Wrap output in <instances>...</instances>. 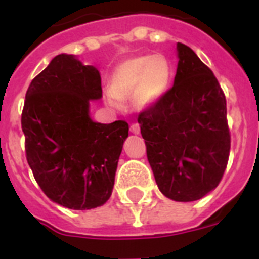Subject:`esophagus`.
I'll use <instances>...</instances> for the list:
<instances>
[{"mask_svg": "<svg viewBox=\"0 0 259 259\" xmlns=\"http://www.w3.org/2000/svg\"><path fill=\"white\" fill-rule=\"evenodd\" d=\"M130 131L135 135H139L140 134V125L137 124V123H134V124H131V127H130Z\"/></svg>", "mask_w": 259, "mask_h": 259, "instance_id": "obj_1", "label": "esophagus"}]
</instances>
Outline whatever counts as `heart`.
I'll list each match as a JSON object with an SVG mask.
<instances>
[{
	"mask_svg": "<svg viewBox=\"0 0 259 259\" xmlns=\"http://www.w3.org/2000/svg\"><path fill=\"white\" fill-rule=\"evenodd\" d=\"M170 83L171 67L164 57L134 56L114 68L105 98L114 109H122L123 100L131 98L135 109L148 110L163 98Z\"/></svg>",
	"mask_w": 259,
	"mask_h": 259,
	"instance_id": "b5f03b06",
	"label": "heart"
}]
</instances>
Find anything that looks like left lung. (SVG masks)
Wrapping results in <instances>:
<instances>
[{
	"mask_svg": "<svg viewBox=\"0 0 259 259\" xmlns=\"http://www.w3.org/2000/svg\"><path fill=\"white\" fill-rule=\"evenodd\" d=\"M176 56L172 88L137 120L159 191L170 200L191 202L219 184L231 137L226 97L211 70L182 42Z\"/></svg>",
	"mask_w": 259,
	"mask_h": 259,
	"instance_id": "1",
	"label": "left lung"
}]
</instances>
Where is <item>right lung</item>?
Segmentation results:
<instances>
[{
    "label": "right lung",
    "mask_w": 259,
    "mask_h": 259,
    "mask_svg": "<svg viewBox=\"0 0 259 259\" xmlns=\"http://www.w3.org/2000/svg\"><path fill=\"white\" fill-rule=\"evenodd\" d=\"M101 97L100 71L66 53L50 61L26 93L27 161L42 192L67 209L102 206L113 192L128 124L91 118V101Z\"/></svg>",
    "instance_id": "add662e5"
}]
</instances>
